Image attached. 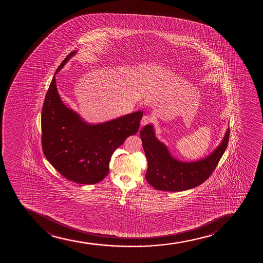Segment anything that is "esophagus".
Listing matches in <instances>:
<instances>
[{"instance_id": "obj_1", "label": "esophagus", "mask_w": 263, "mask_h": 263, "mask_svg": "<svg viewBox=\"0 0 263 263\" xmlns=\"http://www.w3.org/2000/svg\"><path fill=\"white\" fill-rule=\"evenodd\" d=\"M152 122H153V118L152 117H150V116H144L142 119H141L140 124H141V126H145V125L150 124Z\"/></svg>"}]
</instances>
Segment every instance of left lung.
<instances>
[{"instance_id":"8db88e82","label":"left lung","mask_w":263,"mask_h":263,"mask_svg":"<svg viewBox=\"0 0 263 263\" xmlns=\"http://www.w3.org/2000/svg\"><path fill=\"white\" fill-rule=\"evenodd\" d=\"M228 128L220 145L207 157L192 162L176 160L163 143L155 137L154 127L147 124L140 130L143 148L147 159L146 181L155 190L183 191L197 187L212 175L227 150L229 141Z\"/></svg>"}]
</instances>
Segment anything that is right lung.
<instances>
[{
    "mask_svg": "<svg viewBox=\"0 0 263 263\" xmlns=\"http://www.w3.org/2000/svg\"><path fill=\"white\" fill-rule=\"evenodd\" d=\"M76 52L71 51L65 58L55 74ZM55 74L41 113L43 152L65 178L80 184H95L109 174V161L116 149L138 133L143 112H133L103 124H88L61 101Z\"/></svg>",
    "mask_w": 263,
    "mask_h": 263,
    "instance_id": "right-lung-1",
    "label": "right lung"
}]
</instances>
